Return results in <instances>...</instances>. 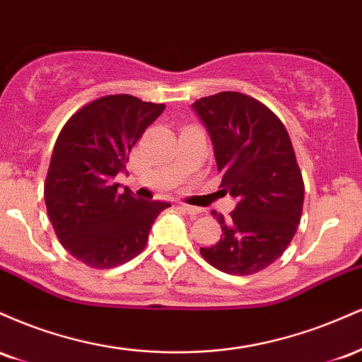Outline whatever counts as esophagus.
Segmentation results:
<instances>
[{"label": "esophagus", "mask_w": 362, "mask_h": 362, "mask_svg": "<svg viewBox=\"0 0 362 362\" xmlns=\"http://www.w3.org/2000/svg\"><path fill=\"white\" fill-rule=\"evenodd\" d=\"M180 207H182V209L185 211L187 214H190V216H197V214H201V213H202V209H201V207L189 206V204H180Z\"/></svg>", "instance_id": "34e87169"}]
</instances>
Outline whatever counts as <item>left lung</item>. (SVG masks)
<instances>
[{
    "label": "left lung",
    "mask_w": 362,
    "mask_h": 362,
    "mask_svg": "<svg viewBox=\"0 0 362 362\" xmlns=\"http://www.w3.org/2000/svg\"><path fill=\"white\" fill-rule=\"evenodd\" d=\"M192 107L213 141L223 190L236 199L228 219L213 211L223 235L201 255L218 271L252 276L279 259L300 224L305 184L293 143L269 107L240 91Z\"/></svg>",
    "instance_id": "left-lung-1"
}]
</instances>
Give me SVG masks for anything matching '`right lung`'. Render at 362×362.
<instances>
[{"instance_id":"obj_1","label":"right lung","mask_w":362,"mask_h":362,"mask_svg":"<svg viewBox=\"0 0 362 362\" xmlns=\"http://www.w3.org/2000/svg\"><path fill=\"white\" fill-rule=\"evenodd\" d=\"M163 103L105 95L74 112L57 136L44 184L57 240L76 260L112 269L139 255L156 216L168 202L117 192L114 178Z\"/></svg>"}]
</instances>
